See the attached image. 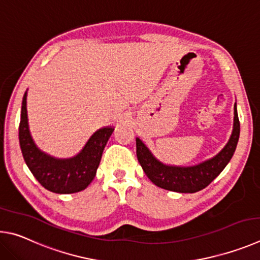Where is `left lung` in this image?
<instances>
[{
  "mask_svg": "<svg viewBox=\"0 0 260 260\" xmlns=\"http://www.w3.org/2000/svg\"><path fill=\"white\" fill-rule=\"evenodd\" d=\"M239 137L240 121L235 104L233 134L224 149L211 160L188 168L165 166L152 155L139 138H136V152L144 172L153 184L172 192L195 193L206 188L225 169L235 152Z\"/></svg>",
  "mask_w": 260,
  "mask_h": 260,
  "instance_id": "left-lung-1",
  "label": "left lung"
}]
</instances>
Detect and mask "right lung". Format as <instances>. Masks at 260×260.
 Wrapping results in <instances>:
<instances>
[{
	"label": "right lung",
	"mask_w": 260,
	"mask_h": 260,
	"mask_svg": "<svg viewBox=\"0 0 260 260\" xmlns=\"http://www.w3.org/2000/svg\"><path fill=\"white\" fill-rule=\"evenodd\" d=\"M113 131V127L99 129L89 139L79 155L68 160H57L48 156L35 146L27 123L26 93L22 98L19 123V144L22 156L33 176L50 192L71 194L88 187L94 178L104 148Z\"/></svg>",
	"instance_id": "obj_1"
}]
</instances>
